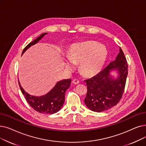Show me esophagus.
<instances>
[{
	"label": "esophagus",
	"mask_w": 146,
	"mask_h": 146,
	"mask_svg": "<svg viewBox=\"0 0 146 146\" xmlns=\"http://www.w3.org/2000/svg\"><path fill=\"white\" fill-rule=\"evenodd\" d=\"M73 83L74 84H78L79 83V80H78V79H74L73 80Z\"/></svg>",
	"instance_id": "obj_1"
}]
</instances>
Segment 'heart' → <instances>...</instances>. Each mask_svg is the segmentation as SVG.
<instances>
[{"instance_id": "obj_1", "label": "heart", "mask_w": 146, "mask_h": 146, "mask_svg": "<svg viewBox=\"0 0 146 146\" xmlns=\"http://www.w3.org/2000/svg\"><path fill=\"white\" fill-rule=\"evenodd\" d=\"M108 52L106 48L96 42L75 44L69 50L68 58L64 60L65 67L72 70L74 64H80L84 74L91 76L99 73L106 61Z\"/></svg>"}]
</instances>
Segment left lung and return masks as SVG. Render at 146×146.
I'll list each match as a JSON object with an SVG mask.
<instances>
[{
    "instance_id": "left-lung-1",
    "label": "left lung",
    "mask_w": 146,
    "mask_h": 146,
    "mask_svg": "<svg viewBox=\"0 0 146 146\" xmlns=\"http://www.w3.org/2000/svg\"><path fill=\"white\" fill-rule=\"evenodd\" d=\"M114 70H116L119 75L116 79L110 74ZM127 75V61L119 48V53L115 61L93 78L85 80L88 91L84 101L88 109L102 112L116 106L122 97Z\"/></svg>"
}]
</instances>
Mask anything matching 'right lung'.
<instances>
[{"instance_id":"right-lung-1","label":"right lung","mask_w":146,"mask_h":146,"mask_svg":"<svg viewBox=\"0 0 146 146\" xmlns=\"http://www.w3.org/2000/svg\"><path fill=\"white\" fill-rule=\"evenodd\" d=\"M47 34L44 33L38 37L33 42H30L23 49L22 55L30 46L39 42L42 38ZM72 80L64 79L58 82L55 86L48 93L44 96L36 97L31 96L24 91L21 87L20 82L18 84L23 94L27 103L36 111L44 114H54L58 111L64 104L65 100V93L66 90L70 86Z\"/></svg>"}]
</instances>
